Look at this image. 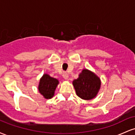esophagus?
I'll list each match as a JSON object with an SVG mask.
<instances>
[{"mask_svg":"<svg viewBox=\"0 0 135 135\" xmlns=\"http://www.w3.org/2000/svg\"><path fill=\"white\" fill-rule=\"evenodd\" d=\"M63 77L65 79H69V75H68V74L66 72H63Z\"/></svg>","mask_w":135,"mask_h":135,"instance_id":"obj_1","label":"esophagus"}]
</instances>
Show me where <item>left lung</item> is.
Returning <instances> with one entry per match:
<instances>
[{
  "label": "left lung",
  "mask_w": 135,
  "mask_h": 135,
  "mask_svg": "<svg viewBox=\"0 0 135 135\" xmlns=\"http://www.w3.org/2000/svg\"><path fill=\"white\" fill-rule=\"evenodd\" d=\"M73 85L77 95L83 100H89L96 97L101 86L100 79L93 72L84 69Z\"/></svg>",
  "instance_id": "left-lung-1"
}]
</instances>
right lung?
<instances>
[{"label": "right lung", "instance_id": "obj_1", "mask_svg": "<svg viewBox=\"0 0 135 135\" xmlns=\"http://www.w3.org/2000/svg\"><path fill=\"white\" fill-rule=\"evenodd\" d=\"M58 84V79L45 74L40 79L38 88V91L45 98L50 99L55 94V89Z\"/></svg>", "mask_w": 135, "mask_h": 135}]
</instances>
